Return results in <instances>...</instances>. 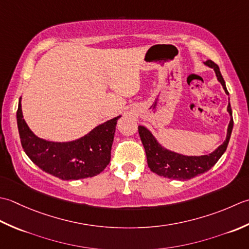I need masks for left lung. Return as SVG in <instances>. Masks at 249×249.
I'll use <instances>...</instances> for the list:
<instances>
[{"mask_svg":"<svg viewBox=\"0 0 249 249\" xmlns=\"http://www.w3.org/2000/svg\"><path fill=\"white\" fill-rule=\"evenodd\" d=\"M204 64L214 69L218 82L221 84L225 92L229 94L218 65L213 62L212 60L205 61ZM227 110L231 116V119L229 125H228L226 141L217 149L213 151L212 154L204 156H185L166 149L156 140L155 136L151 134V132L148 129H146L143 125H139V133L146 151L147 163H148L150 171H153L154 173L160 176L178 180L194 178V177L199 174L209 171L212 166H214L217 163L220 157L224 155L228 144H229L231 132L233 129L232 109L230 103L228 104Z\"/></svg>","mask_w":249,"mask_h":249,"instance_id":"left-lung-1","label":"left lung"}]
</instances>
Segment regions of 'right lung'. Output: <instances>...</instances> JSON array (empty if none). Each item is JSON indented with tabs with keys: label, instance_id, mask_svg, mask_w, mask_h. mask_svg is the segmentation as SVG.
Wrapping results in <instances>:
<instances>
[{
	"label": "right lung",
	"instance_id": "add662e5",
	"mask_svg": "<svg viewBox=\"0 0 249 249\" xmlns=\"http://www.w3.org/2000/svg\"><path fill=\"white\" fill-rule=\"evenodd\" d=\"M121 116L95 126L83 138L71 142H49L39 139L23 119L21 98L17 124L22 148L39 169L63 180H76L100 174L110 161L116 124Z\"/></svg>",
	"mask_w": 249,
	"mask_h": 249
}]
</instances>
